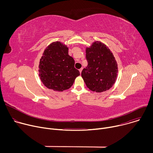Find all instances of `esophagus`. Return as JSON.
I'll use <instances>...</instances> for the list:
<instances>
[{"label": "esophagus", "mask_w": 153, "mask_h": 153, "mask_svg": "<svg viewBox=\"0 0 153 153\" xmlns=\"http://www.w3.org/2000/svg\"><path fill=\"white\" fill-rule=\"evenodd\" d=\"M82 69H83V68H80V69H79V72H80V74H81V73H82Z\"/></svg>", "instance_id": "esophagus-1"}]
</instances>
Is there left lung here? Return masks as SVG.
<instances>
[{
    "label": "left lung",
    "instance_id": "left-lung-1",
    "mask_svg": "<svg viewBox=\"0 0 153 153\" xmlns=\"http://www.w3.org/2000/svg\"><path fill=\"white\" fill-rule=\"evenodd\" d=\"M88 65L82 71V77L88 88L101 93L113 86L117 75V64L110 50L102 42H95L86 48Z\"/></svg>",
    "mask_w": 153,
    "mask_h": 153
}]
</instances>
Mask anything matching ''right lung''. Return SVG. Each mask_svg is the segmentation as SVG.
Returning <instances> with one entry per match:
<instances>
[{"mask_svg":"<svg viewBox=\"0 0 153 153\" xmlns=\"http://www.w3.org/2000/svg\"><path fill=\"white\" fill-rule=\"evenodd\" d=\"M68 48L60 42L52 43L44 51L39 63V76L44 85L54 91L70 88L80 75Z\"/></svg>","mask_w":153,"mask_h":153,"instance_id":"right-lung-1","label":"right lung"}]
</instances>
